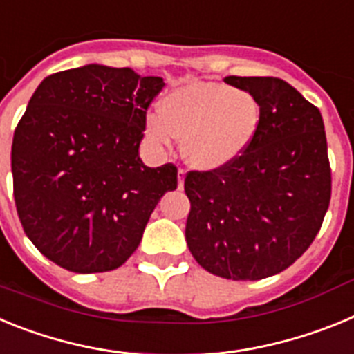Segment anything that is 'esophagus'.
<instances>
[{"instance_id":"obj_1","label":"esophagus","mask_w":354,"mask_h":354,"mask_svg":"<svg viewBox=\"0 0 354 354\" xmlns=\"http://www.w3.org/2000/svg\"><path fill=\"white\" fill-rule=\"evenodd\" d=\"M184 177H186L184 170H179V174H177V184H179V189H183L184 187Z\"/></svg>"}]
</instances>
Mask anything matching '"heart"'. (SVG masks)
Wrapping results in <instances>:
<instances>
[{"label": "heart", "instance_id": "heart-1", "mask_svg": "<svg viewBox=\"0 0 354 354\" xmlns=\"http://www.w3.org/2000/svg\"><path fill=\"white\" fill-rule=\"evenodd\" d=\"M161 111L147 115L145 134L156 147L183 138L189 167L214 171L245 154L261 127V104L245 90L218 81H192L162 97Z\"/></svg>", "mask_w": 354, "mask_h": 354}]
</instances>
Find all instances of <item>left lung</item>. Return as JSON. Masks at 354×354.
<instances>
[{"label": "left lung", "mask_w": 354, "mask_h": 354, "mask_svg": "<svg viewBox=\"0 0 354 354\" xmlns=\"http://www.w3.org/2000/svg\"><path fill=\"white\" fill-rule=\"evenodd\" d=\"M261 104L246 152L214 171H189L187 248L205 271L261 280L310 246L330 205L331 171L321 111L278 77L227 76Z\"/></svg>", "instance_id": "1"}]
</instances>
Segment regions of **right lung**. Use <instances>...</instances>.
I'll return each mask as SVG.
<instances>
[{
    "instance_id": "1",
    "label": "right lung",
    "mask_w": 354,
    "mask_h": 354,
    "mask_svg": "<svg viewBox=\"0 0 354 354\" xmlns=\"http://www.w3.org/2000/svg\"><path fill=\"white\" fill-rule=\"evenodd\" d=\"M162 77L88 64L48 76L12 142L19 220L42 255L74 273L120 268L138 248L177 168L140 159Z\"/></svg>"
}]
</instances>
